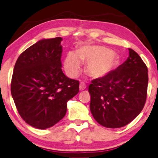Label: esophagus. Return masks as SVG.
Here are the masks:
<instances>
[{
  "label": "esophagus",
  "instance_id": "esophagus-1",
  "mask_svg": "<svg viewBox=\"0 0 158 158\" xmlns=\"http://www.w3.org/2000/svg\"><path fill=\"white\" fill-rule=\"evenodd\" d=\"M86 85L84 82H81L80 83V90H84L85 89H86Z\"/></svg>",
  "mask_w": 158,
  "mask_h": 158
}]
</instances>
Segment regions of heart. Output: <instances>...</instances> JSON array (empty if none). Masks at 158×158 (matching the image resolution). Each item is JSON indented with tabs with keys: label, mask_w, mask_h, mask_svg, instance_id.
I'll return each mask as SVG.
<instances>
[{
	"label": "heart",
	"mask_w": 158,
	"mask_h": 158,
	"mask_svg": "<svg viewBox=\"0 0 158 158\" xmlns=\"http://www.w3.org/2000/svg\"><path fill=\"white\" fill-rule=\"evenodd\" d=\"M81 59L87 62V73L97 79L109 76L118 64V58L114 51L102 45H86L80 48L77 52H69L66 55L64 66L71 77H76L78 73Z\"/></svg>",
	"instance_id": "1"
}]
</instances>
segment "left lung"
I'll use <instances>...</instances> for the list:
<instances>
[{"instance_id":"obj_1","label":"left lung","mask_w":158,"mask_h":158,"mask_svg":"<svg viewBox=\"0 0 158 158\" xmlns=\"http://www.w3.org/2000/svg\"><path fill=\"white\" fill-rule=\"evenodd\" d=\"M129 56L109 76L89 85L90 110L98 123L119 128L134 120L144 107L148 83V69L137 53Z\"/></svg>"}]
</instances>
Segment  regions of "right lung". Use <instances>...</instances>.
I'll list each match as a JSON object with an SVG mask.
<instances>
[{
    "label": "right lung",
    "mask_w": 158,
    "mask_h": 158,
    "mask_svg": "<svg viewBox=\"0 0 158 158\" xmlns=\"http://www.w3.org/2000/svg\"><path fill=\"white\" fill-rule=\"evenodd\" d=\"M61 40L57 37L38 41L21 54L14 67L11 94L18 113L40 130L59 122L68 101L79 92V81L61 70Z\"/></svg>",
    "instance_id": "1"
}]
</instances>
